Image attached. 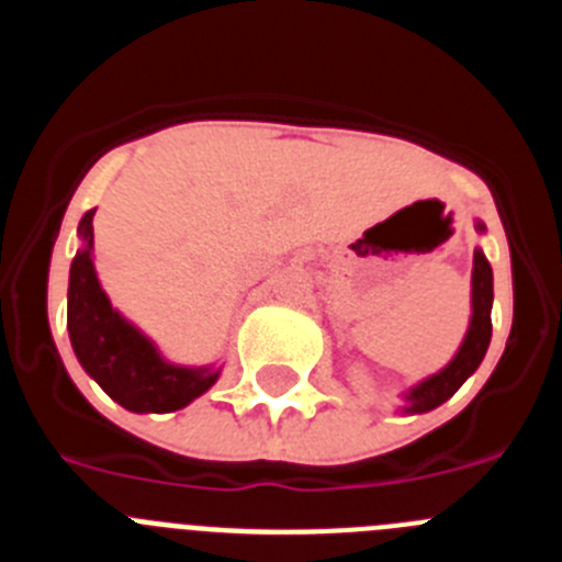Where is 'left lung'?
<instances>
[{
    "label": "left lung",
    "mask_w": 562,
    "mask_h": 562,
    "mask_svg": "<svg viewBox=\"0 0 562 562\" xmlns=\"http://www.w3.org/2000/svg\"><path fill=\"white\" fill-rule=\"evenodd\" d=\"M484 231V225H479ZM490 310H493V267L484 258V252L475 250L473 256V321L467 329L464 342H461L459 355L453 357L448 369L434 374L430 380L419 382L408 394V411L411 414H425V411L439 408L441 402H448L456 391L464 385V380L473 374L481 366L493 337V321H490Z\"/></svg>",
    "instance_id": "obj_1"
}]
</instances>
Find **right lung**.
I'll return each mask as SVG.
<instances>
[{
  "label": "right lung",
  "mask_w": 562,
  "mask_h": 562,
  "mask_svg": "<svg viewBox=\"0 0 562 562\" xmlns=\"http://www.w3.org/2000/svg\"><path fill=\"white\" fill-rule=\"evenodd\" d=\"M92 216L83 213L78 233L83 247L69 267L67 329L78 362L123 408L134 414H168L186 408L211 389L220 371L168 366L140 331L128 326L109 304L92 267Z\"/></svg>",
  "instance_id": "add662e5"
}]
</instances>
